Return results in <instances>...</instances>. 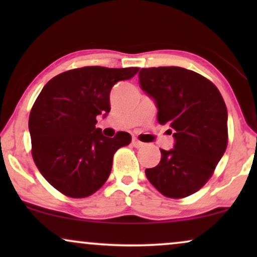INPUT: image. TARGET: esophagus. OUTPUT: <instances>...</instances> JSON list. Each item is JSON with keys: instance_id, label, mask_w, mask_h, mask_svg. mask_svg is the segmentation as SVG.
I'll use <instances>...</instances> for the list:
<instances>
[{"instance_id": "obj_1", "label": "esophagus", "mask_w": 257, "mask_h": 257, "mask_svg": "<svg viewBox=\"0 0 257 257\" xmlns=\"http://www.w3.org/2000/svg\"><path fill=\"white\" fill-rule=\"evenodd\" d=\"M132 145L135 146V147H137V149H139V147H143L144 145H145V144L142 143V142H140V140H138L137 138H133L132 139Z\"/></svg>"}]
</instances>
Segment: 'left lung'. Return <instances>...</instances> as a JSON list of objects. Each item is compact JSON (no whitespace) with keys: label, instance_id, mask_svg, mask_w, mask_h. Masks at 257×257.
<instances>
[{"label":"left lung","instance_id":"obj_1","mask_svg":"<svg viewBox=\"0 0 257 257\" xmlns=\"http://www.w3.org/2000/svg\"><path fill=\"white\" fill-rule=\"evenodd\" d=\"M139 83L158 108L159 124H168L174 146L160 150V163L146 168L149 181L168 198L198 192L212 177L227 149L228 113L214 84L179 66L142 69Z\"/></svg>","mask_w":257,"mask_h":257}]
</instances>
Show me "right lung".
<instances>
[{
	"label": "right lung",
	"mask_w": 257,
	"mask_h": 257,
	"mask_svg": "<svg viewBox=\"0 0 257 257\" xmlns=\"http://www.w3.org/2000/svg\"><path fill=\"white\" fill-rule=\"evenodd\" d=\"M138 68L85 66L59 73L38 94L29 115L33 158L52 187L70 198L97 192L111 173L113 154L131 143L127 132L114 138L96 127L110 112V92Z\"/></svg>",
	"instance_id": "right-lung-1"
}]
</instances>
